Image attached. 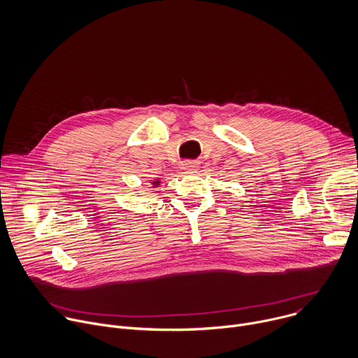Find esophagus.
Wrapping results in <instances>:
<instances>
[{
  "label": "esophagus",
  "mask_w": 358,
  "mask_h": 358,
  "mask_svg": "<svg viewBox=\"0 0 358 358\" xmlns=\"http://www.w3.org/2000/svg\"><path fill=\"white\" fill-rule=\"evenodd\" d=\"M197 166H199V164L194 161H185L182 164V169H185V171H194V169H197Z\"/></svg>",
  "instance_id": "esophagus-1"
}]
</instances>
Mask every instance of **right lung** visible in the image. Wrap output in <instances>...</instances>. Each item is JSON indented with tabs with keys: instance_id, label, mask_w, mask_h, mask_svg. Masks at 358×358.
<instances>
[{
	"instance_id": "right-lung-1",
	"label": "right lung",
	"mask_w": 358,
	"mask_h": 358,
	"mask_svg": "<svg viewBox=\"0 0 358 358\" xmlns=\"http://www.w3.org/2000/svg\"><path fill=\"white\" fill-rule=\"evenodd\" d=\"M154 183H155V185H158V182H154Z\"/></svg>"
}]
</instances>
